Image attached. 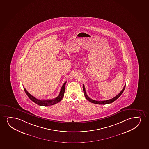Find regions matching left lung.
Listing matches in <instances>:
<instances>
[{
  "label": "left lung",
  "instance_id": "left-lung-1",
  "mask_svg": "<svg viewBox=\"0 0 149 149\" xmlns=\"http://www.w3.org/2000/svg\"><path fill=\"white\" fill-rule=\"evenodd\" d=\"M125 86H126V85H125L124 87H123V90H121L120 92L117 95L114 97V98H112V99H109V100H105V101H96V100H93V99H91L90 98H89V97L87 95V93H86V90H85V86H84V85H83V91H84V95H85V97H86V98L87 99V100H88L90 102H91V103H93L96 104L105 105V104H107L111 103H112V102H114V101L116 100V99H117L121 96V95L123 94V92L124 91L125 88Z\"/></svg>",
  "mask_w": 149,
  "mask_h": 149
}]
</instances>
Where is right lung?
<instances>
[{"label": "right lung", "instance_id": "right-lung-1", "mask_svg": "<svg viewBox=\"0 0 149 149\" xmlns=\"http://www.w3.org/2000/svg\"><path fill=\"white\" fill-rule=\"evenodd\" d=\"M66 83V81L63 84V85H62L58 96H57L56 98H55L54 99H52V100H39V99H37L35 98L33 96H32L26 90V89H25V88L24 89L25 92L26 93V94L27 95V96H28L29 98H30L33 102L38 104V105L44 106L53 105H54L55 104L60 102V101L62 100V98L64 96V92H65V86Z\"/></svg>", "mask_w": 149, "mask_h": 149}]
</instances>
